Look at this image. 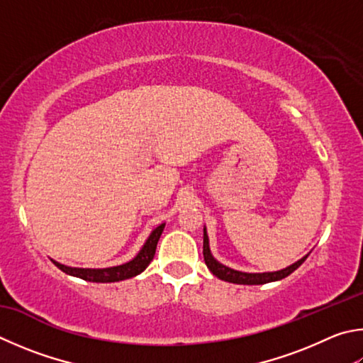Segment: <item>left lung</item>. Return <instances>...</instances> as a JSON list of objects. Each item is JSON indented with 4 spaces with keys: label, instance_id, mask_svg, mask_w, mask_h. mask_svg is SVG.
<instances>
[{
    "label": "left lung",
    "instance_id": "8db88e82",
    "mask_svg": "<svg viewBox=\"0 0 363 363\" xmlns=\"http://www.w3.org/2000/svg\"><path fill=\"white\" fill-rule=\"evenodd\" d=\"M203 257H204V263L206 267L211 269V273L222 281L227 282H233V284H246V286H259V284H267V282H273V281H279L287 278L289 274L294 273L296 268H298L303 262L306 260L305 255L303 259L298 262L292 263L291 267H287L284 269H279V272H267V273H245V272H238V269L228 268L225 265H222L220 262H217L213 254H211L209 249V238L206 235V227L203 228Z\"/></svg>",
    "mask_w": 363,
    "mask_h": 363
}]
</instances>
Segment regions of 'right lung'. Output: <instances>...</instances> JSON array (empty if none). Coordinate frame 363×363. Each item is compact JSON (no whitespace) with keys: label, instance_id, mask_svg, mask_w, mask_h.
<instances>
[{"label":"right lung","instance_id":"1","mask_svg":"<svg viewBox=\"0 0 363 363\" xmlns=\"http://www.w3.org/2000/svg\"><path fill=\"white\" fill-rule=\"evenodd\" d=\"M164 228V223H160L159 227L152 230V233L149 235V238L144 242V246L141 247L140 252L135 257L133 260H130L123 265H117V267H109V268H74V267H67L62 265L55 260L54 265L57 268H60L63 273H67L69 276H76V278H81L84 281H90V282H117V281H123V279H130L133 276H138L143 273L144 269L149 267V263L152 262L154 255H155V249H157V242L160 240V235Z\"/></svg>","mask_w":363,"mask_h":363}]
</instances>
